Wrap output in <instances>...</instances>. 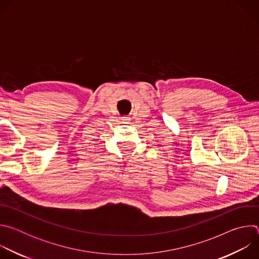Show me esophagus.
I'll use <instances>...</instances> for the list:
<instances>
[{
    "label": "esophagus",
    "instance_id": "1",
    "mask_svg": "<svg viewBox=\"0 0 259 259\" xmlns=\"http://www.w3.org/2000/svg\"><path fill=\"white\" fill-rule=\"evenodd\" d=\"M123 122H125V123H128L129 121H130V118H128V117H123Z\"/></svg>",
    "mask_w": 259,
    "mask_h": 259
}]
</instances>
